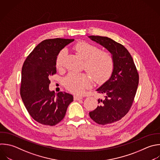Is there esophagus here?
<instances>
[{"label": "esophagus", "mask_w": 160, "mask_h": 160, "mask_svg": "<svg viewBox=\"0 0 160 160\" xmlns=\"http://www.w3.org/2000/svg\"><path fill=\"white\" fill-rule=\"evenodd\" d=\"M83 97L82 96H79V95H74V99L75 101H78V100H80L81 99H82Z\"/></svg>", "instance_id": "34e87169"}]
</instances>
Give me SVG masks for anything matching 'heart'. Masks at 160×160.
Instances as JSON below:
<instances>
[{
    "instance_id": "1",
    "label": "heart",
    "mask_w": 160,
    "mask_h": 160,
    "mask_svg": "<svg viewBox=\"0 0 160 160\" xmlns=\"http://www.w3.org/2000/svg\"><path fill=\"white\" fill-rule=\"evenodd\" d=\"M74 48L84 60V69L96 82H101L109 78L114 66L113 58L109 52L101 51L98 47L86 42H78ZM66 54V49L59 52L57 58L58 68L62 67ZM90 75L88 73L70 72L64 79V86L72 92L81 94L92 85V79Z\"/></svg>"
}]
</instances>
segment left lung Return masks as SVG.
<instances>
[{
  "mask_svg": "<svg viewBox=\"0 0 160 160\" xmlns=\"http://www.w3.org/2000/svg\"><path fill=\"white\" fill-rule=\"evenodd\" d=\"M88 37L108 50L114 61L110 78L96 89L104 98L98 99L99 105L89 116L99 124L112 123L129 111L139 83L138 72L130 53L122 44L107 37Z\"/></svg>",
  "mask_w": 160,
  "mask_h": 160,
  "instance_id": "left-lung-1",
  "label": "left lung"
}]
</instances>
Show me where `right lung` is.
I'll list each match as a JSON object with an SVG mask.
<instances>
[{
    "label": "right lung",
    "instance_id": "right-lung-1",
    "mask_svg": "<svg viewBox=\"0 0 160 160\" xmlns=\"http://www.w3.org/2000/svg\"><path fill=\"white\" fill-rule=\"evenodd\" d=\"M74 41L49 39L39 43L25 60L21 74L20 94L26 108L37 122L49 126L59 123L73 101L72 94H57L49 89V78L56 73L57 56L61 50Z\"/></svg>",
    "mask_w": 160,
    "mask_h": 160
}]
</instances>
